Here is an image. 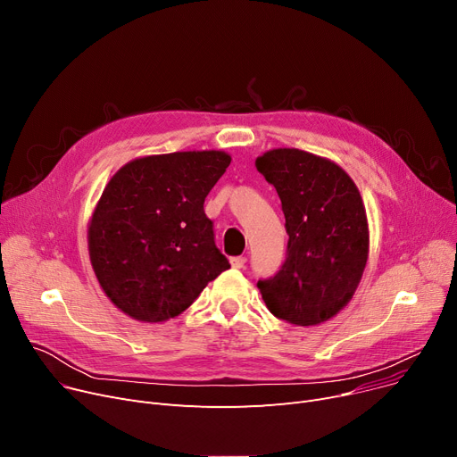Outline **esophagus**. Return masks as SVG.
<instances>
[{"mask_svg": "<svg viewBox=\"0 0 457 457\" xmlns=\"http://www.w3.org/2000/svg\"><path fill=\"white\" fill-rule=\"evenodd\" d=\"M245 262H247L245 256H234V258H230V264H232V268H236V270H242V268L245 266Z\"/></svg>", "mask_w": 457, "mask_h": 457, "instance_id": "34e87169", "label": "esophagus"}]
</instances>
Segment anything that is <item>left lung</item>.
Listing matches in <instances>:
<instances>
[{
    "label": "left lung",
    "instance_id": "obj_1",
    "mask_svg": "<svg viewBox=\"0 0 457 457\" xmlns=\"http://www.w3.org/2000/svg\"><path fill=\"white\" fill-rule=\"evenodd\" d=\"M256 169L278 193L288 234L285 264L256 287L280 320L328 321L353 297L368 260L361 193L342 167L305 150H268Z\"/></svg>",
    "mask_w": 457,
    "mask_h": 457
}]
</instances>
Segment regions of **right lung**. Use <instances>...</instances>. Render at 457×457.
<instances>
[{
  "label": "right lung",
  "instance_id": "right-lung-1",
  "mask_svg": "<svg viewBox=\"0 0 457 457\" xmlns=\"http://www.w3.org/2000/svg\"><path fill=\"white\" fill-rule=\"evenodd\" d=\"M230 165L223 150L146 156L120 167L89 223V256L105 295L139 321L182 314L230 268L204 199Z\"/></svg>",
  "mask_w": 457,
  "mask_h": 457
}]
</instances>
